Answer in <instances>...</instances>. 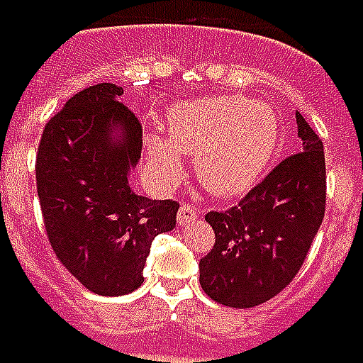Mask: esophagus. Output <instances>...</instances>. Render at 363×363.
I'll list each match as a JSON object with an SVG mask.
<instances>
[{
    "instance_id": "1",
    "label": "esophagus",
    "mask_w": 363,
    "mask_h": 363,
    "mask_svg": "<svg viewBox=\"0 0 363 363\" xmlns=\"http://www.w3.org/2000/svg\"><path fill=\"white\" fill-rule=\"evenodd\" d=\"M200 216H198V210L194 208V206L190 204H181V208H179V213H177V221H179V225H189V223H192V221H196Z\"/></svg>"
}]
</instances>
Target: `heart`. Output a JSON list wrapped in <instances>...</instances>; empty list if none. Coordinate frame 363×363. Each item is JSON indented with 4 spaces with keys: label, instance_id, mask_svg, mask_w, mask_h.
Instances as JSON below:
<instances>
[{
    "label": "heart",
    "instance_id": "obj_1",
    "mask_svg": "<svg viewBox=\"0 0 363 363\" xmlns=\"http://www.w3.org/2000/svg\"><path fill=\"white\" fill-rule=\"evenodd\" d=\"M278 145V120L267 104L235 95L192 99L169 111V138L143 134L153 173L171 182L182 155L194 157L198 181L216 196H239L259 181Z\"/></svg>",
    "mask_w": 363,
    "mask_h": 363
}]
</instances>
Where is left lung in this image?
<instances>
[{
  "instance_id": "1",
  "label": "left lung",
  "mask_w": 363,
  "mask_h": 363,
  "mask_svg": "<svg viewBox=\"0 0 363 363\" xmlns=\"http://www.w3.org/2000/svg\"><path fill=\"white\" fill-rule=\"evenodd\" d=\"M296 120L299 153L228 212L206 213L216 245L200 260V286L218 303L249 309L278 296L319 231L327 198L323 142L299 112Z\"/></svg>"
}]
</instances>
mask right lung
I'll list each match as a JSON object with an SVG mask.
<instances>
[{"label":"right lung","instance_id":"right-lung-1","mask_svg":"<svg viewBox=\"0 0 363 363\" xmlns=\"http://www.w3.org/2000/svg\"><path fill=\"white\" fill-rule=\"evenodd\" d=\"M122 87L79 91L44 128L36 189L58 260L99 296L143 284L151 241L174 229L179 204L135 194L130 173L142 157V124L118 103Z\"/></svg>","mask_w":363,"mask_h":363}]
</instances>
